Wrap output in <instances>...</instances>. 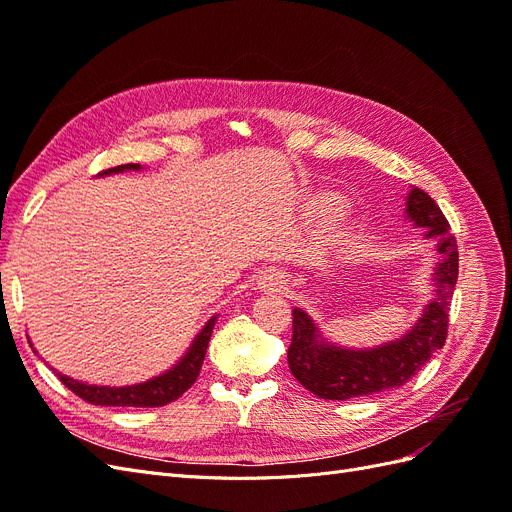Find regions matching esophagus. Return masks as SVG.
Masks as SVG:
<instances>
[{
	"mask_svg": "<svg viewBox=\"0 0 512 512\" xmlns=\"http://www.w3.org/2000/svg\"><path fill=\"white\" fill-rule=\"evenodd\" d=\"M282 284H286V280H284V275H280V273H271L265 282H262V288H269V290H277V288H282Z\"/></svg>",
	"mask_w": 512,
	"mask_h": 512,
	"instance_id": "1",
	"label": "esophagus"
}]
</instances>
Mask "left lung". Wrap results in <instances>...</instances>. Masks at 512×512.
<instances>
[{
	"label": "left lung",
	"instance_id": "obj_1",
	"mask_svg": "<svg viewBox=\"0 0 512 512\" xmlns=\"http://www.w3.org/2000/svg\"><path fill=\"white\" fill-rule=\"evenodd\" d=\"M406 213L410 222L427 228V239H436L440 262L433 273L436 297L404 337L367 350L333 346L324 342L314 320L301 307L292 309L288 367L307 391L322 399L346 401L397 389L446 342L448 309L459 273L457 239L436 200L427 192L412 188L406 198Z\"/></svg>",
	"mask_w": 512,
	"mask_h": 512
}]
</instances>
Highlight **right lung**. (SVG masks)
Returning a JSON list of instances; mask_svg holds the SVG:
<instances>
[{"label": "right lung", "instance_id": "obj_1", "mask_svg": "<svg viewBox=\"0 0 512 512\" xmlns=\"http://www.w3.org/2000/svg\"><path fill=\"white\" fill-rule=\"evenodd\" d=\"M123 170H141V164H121L115 168H106L100 175H115V173H123ZM215 320L218 318L213 316L205 324L203 331L196 335L192 346L183 354V359L175 367H170L168 371H164V374L151 378L147 382L132 384V386H98V384H87V382L68 378L64 374H59V371H57V378L64 382L74 395H79L81 399L87 401V404H94V406H130V408L166 406L170 401L179 399L196 382L200 367H203V361H205Z\"/></svg>", "mask_w": 512, "mask_h": 512}]
</instances>
